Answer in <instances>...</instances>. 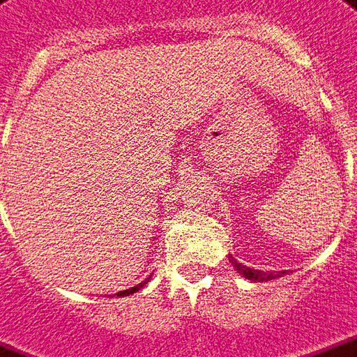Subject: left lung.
Returning <instances> with one entry per match:
<instances>
[{"label": "left lung", "instance_id": "1", "mask_svg": "<svg viewBox=\"0 0 357 357\" xmlns=\"http://www.w3.org/2000/svg\"><path fill=\"white\" fill-rule=\"evenodd\" d=\"M230 262H232V266L238 270L239 274L245 275L247 280H253V282H268V280L283 278V274H285V272H262V270H253V268L243 266L241 262H238L234 259L232 255H230Z\"/></svg>", "mask_w": 357, "mask_h": 357}]
</instances>
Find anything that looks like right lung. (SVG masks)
Masks as SVG:
<instances>
[{"instance_id":"right-lung-1","label":"right lung","mask_w":357,"mask_h":357,"mask_svg":"<svg viewBox=\"0 0 357 357\" xmlns=\"http://www.w3.org/2000/svg\"><path fill=\"white\" fill-rule=\"evenodd\" d=\"M150 278H152V275H150ZM150 278H146V280H144V282L139 283V285H135V287H131V289H125V291H119L118 296H127V295H132V293H137V291H140V289H142V287H144V285H146L148 280H150Z\"/></svg>"}]
</instances>
